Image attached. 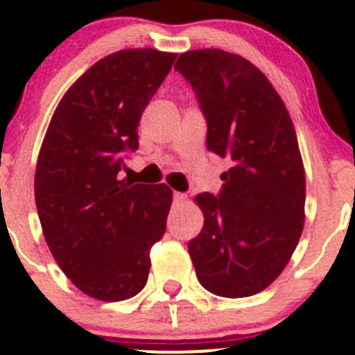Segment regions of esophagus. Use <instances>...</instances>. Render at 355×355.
I'll list each match as a JSON object with an SVG mask.
<instances>
[{"label":"esophagus","instance_id":"esophagus-1","mask_svg":"<svg viewBox=\"0 0 355 355\" xmlns=\"http://www.w3.org/2000/svg\"><path fill=\"white\" fill-rule=\"evenodd\" d=\"M185 199H187V196H185L184 192H173V200H175V204L185 202Z\"/></svg>","mask_w":355,"mask_h":355}]
</instances>
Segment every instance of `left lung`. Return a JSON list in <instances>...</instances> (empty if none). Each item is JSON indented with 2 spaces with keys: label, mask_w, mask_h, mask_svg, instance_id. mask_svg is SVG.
<instances>
[{
  "label": "left lung",
  "mask_w": 355,
  "mask_h": 355,
  "mask_svg": "<svg viewBox=\"0 0 355 355\" xmlns=\"http://www.w3.org/2000/svg\"><path fill=\"white\" fill-rule=\"evenodd\" d=\"M207 123V149L227 157L218 196H196L204 227L189 242L199 284L228 299L270 287L304 228L306 175L295 128L266 75L223 49L182 53L175 63Z\"/></svg>",
  "instance_id": "left-lung-1"
}]
</instances>
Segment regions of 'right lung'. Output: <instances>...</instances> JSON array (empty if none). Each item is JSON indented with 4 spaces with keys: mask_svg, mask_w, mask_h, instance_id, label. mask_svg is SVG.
I'll use <instances>...</instances> for the list:
<instances>
[{
    "mask_svg": "<svg viewBox=\"0 0 355 355\" xmlns=\"http://www.w3.org/2000/svg\"><path fill=\"white\" fill-rule=\"evenodd\" d=\"M175 58L151 48L111 53L68 89L46 130L34 180L42 234L63 273L92 299L137 295L166 230L170 189L118 173Z\"/></svg>",
    "mask_w": 355,
    "mask_h": 355,
    "instance_id": "right-lung-1",
    "label": "right lung"
}]
</instances>
